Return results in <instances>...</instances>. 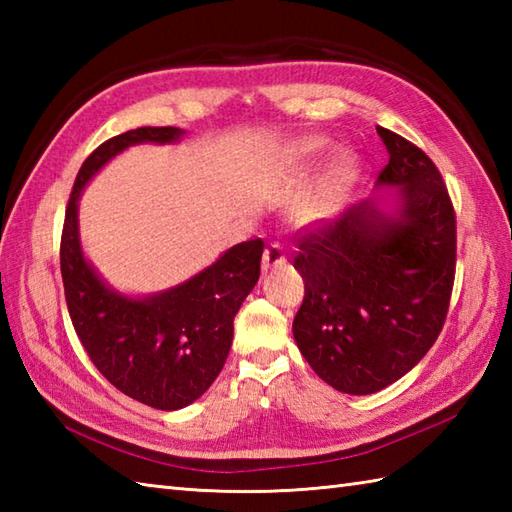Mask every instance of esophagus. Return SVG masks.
<instances>
[{"label":"esophagus","mask_w":512,"mask_h":512,"mask_svg":"<svg viewBox=\"0 0 512 512\" xmlns=\"http://www.w3.org/2000/svg\"><path fill=\"white\" fill-rule=\"evenodd\" d=\"M284 264H286V253H284V248H281L279 244H270V246L266 248L264 259H262V268H264V273H268V270L281 268Z\"/></svg>","instance_id":"esophagus-1"}]
</instances>
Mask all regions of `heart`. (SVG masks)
I'll list each match as a JSON object with an SVG mask.
<instances>
[{
	"label": "heart",
	"mask_w": 512,
	"mask_h": 512,
	"mask_svg": "<svg viewBox=\"0 0 512 512\" xmlns=\"http://www.w3.org/2000/svg\"><path fill=\"white\" fill-rule=\"evenodd\" d=\"M330 140L323 136H303L295 143H290L284 151V165L288 171H303L308 165H312L325 149H328ZM354 173V158L347 154V151H341L336 154L328 167L323 169L317 182L312 184L310 191L303 195L297 213L299 220L303 224H323L328 222L330 217L336 211V204H339L341 191L345 189V184L350 182Z\"/></svg>",
	"instance_id": "heart-1"
}]
</instances>
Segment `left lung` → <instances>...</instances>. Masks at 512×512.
Wrapping results in <instances>:
<instances>
[{"label":"left lung","mask_w":512,"mask_h":512,"mask_svg":"<svg viewBox=\"0 0 512 512\" xmlns=\"http://www.w3.org/2000/svg\"><path fill=\"white\" fill-rule=\"evenodd\" d=\"M389 162L369 198L299 242L306 297L292 321L321 380L367 396L405 376L447 319L455 275V213L440 171L409 140L376 127Z\"/></svg>","instance_id":"8db88e82"}]
</instances>
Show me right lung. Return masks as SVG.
Returning <instances> with one entry per match:
<instances>
[{
  "mask_svg": "<svg viewBox=\"0 0 512 512\" xmlns=\"http://www.w3.org/2000/svg\"><path fill=\"white\" fill-rule=\"evenodd\" d=\"M178 127H138L92 151L74 180L61 235V277L74 330L96 369L125 396L160 411L198 400L222 372L233 319L259 279L264 242L235 244L182 284L134 297L112 288L83 253L79 200L127 147L173 145Z\"/></svg>",
  "mask_w": 512,
  "mask_h": 512,
  "instance_id": "obj_1",
  "label": "right lung"
}]
</instances>
